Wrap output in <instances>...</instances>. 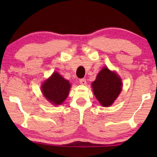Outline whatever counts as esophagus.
I'll return each mask as SVG.
<instances>
[{"label": "esophagus", "instance_id": "obj_1", "mask_svg": "<svg viewBox=\"0 0 157 157\" xmlns=\"http://www.w3.org/2000/svg\"><path fill=\"white\" fill-rule=\"evenodd\" d=\"M79 83H80V84L81 85H85L86 83V81L85 78H81L80 80H79Z\"/></svg>", "mask_w": 157, "mask_h": 157}]
</instances>
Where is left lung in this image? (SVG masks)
I'll use <instances>...</instances> for the list:
<instances>
[{"instance_id": "1", "label": "left lung", "mask_w": 157, "mask_h": 157, "mask_svg": "<svg viewBox=\"0 0 157 157\" xmlns=\"http://www.w3.org/2000/svg\"><path fill=\"white\" fill-rule=\"evenodd\" d=\"M121 78L114 72L104 67L92 83L94 95L103 106L113 104L121 91Z\"/></svg>"}]
</instances>
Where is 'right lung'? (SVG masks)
I'll return each mask as SVG.
<instances>
[{
    "mask_svg": "<svg viewBox=\"0 0 157 157\" xmlns=\"http://www.w3.org/2000/svg\"><path fill=\"white\" fill-rule=\"evenodd\" d=\"M71 88L68 81L54 72L42 84L43 94L46 99L54 105H59L67 98Z\"/></svg>",
    "mask_w": 157,
    "mask_h": 157,
    "instance_id": "right-lung-1",
    "label": "right lung"
}]
</instances>
